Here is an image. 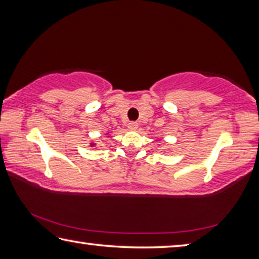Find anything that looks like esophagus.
Wrapping results in <instances>:
<instances>
[{
	"label": "esophagus",
	"mask_w": 259,
	"mask_h": 259,
	"mask_svg": "<svg viewBox=\"0 0 259 259\" xmlns=\"http://www.w3.org/2000/svg\"><path fill=\"white\" fill-rule=\"evenodd\" d=\"M128 128L130 130H137L138 123H137V122H130V123H128Z\"/></svg>",
	"instance_id": "1"
}]
</instances>
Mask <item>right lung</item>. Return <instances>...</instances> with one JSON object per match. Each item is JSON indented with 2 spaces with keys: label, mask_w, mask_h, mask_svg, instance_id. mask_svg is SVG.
I'll return each instance as SVG.
<instances>
[{
  "label": "right lung",
  "mask_w": 259,
  "mask_h": 259,
  "mask_svg": "<svg viewBox=\"0 0 259 259\" xmlns=\"http://www.w3.org/2000/svg\"><path fill=\"white\" fill-rule=\"evenodd\" d=\"M90 146H95V143H91V144H90Z\"/></svg>",
  "instance_id": "add662e5"
}]
</instances>
